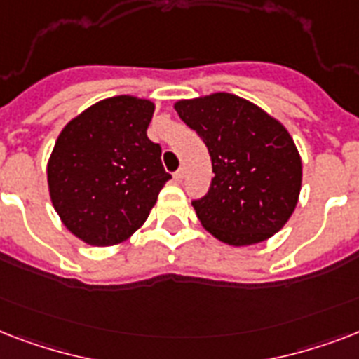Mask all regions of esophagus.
<instances>
[{
  "mask_svg": "<svg viewBox=\"0 0 359 359\" xmlns=\"http://www.w3.org/2000/svg\"><path fill=\"white\" fill-rule=\"evenodd\" d=\"M182 177H184V171H182V169H179V171H175L173 173L175 182H180V180H182Z\"/></svg>",
  "mask_w": 359,
  "mask_h": 359,
  "instance_id": "34e87169",
  "label": "esophagus"
}]
</instances>
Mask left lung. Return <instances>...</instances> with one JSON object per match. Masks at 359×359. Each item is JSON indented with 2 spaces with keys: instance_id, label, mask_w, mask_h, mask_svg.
Here are the masks:
<instances>
[{
  "instance_id": "8db88e82",
  "label": "left lung",
  "mask_w": 359,
  "mask_h": 359,
  "mask_svg": "<svg viewBox=\"0 0 359 359\" xmlns=\"http://www.w3.org/2000/svg\"><path fill=\"white\" fill-rule=\"evenodd\" d=\"M175 109L212 160L207 196L191 201L203 227L229 245L273 236L294 212L302 188V158L287 128L231 93L179 100Z\"/></svg>"
}]
</instances>
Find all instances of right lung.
<instances>
[{"label": "right lung", "mask_w": 359, "mask_h": 359, "mask_svg": "<svg viewBox=\"0 0 359 359\" xmlns=\"http://www.w3.org/2000/svg\"><path fill=\"white\" fill-rule=\"evenodd\" d=\"M154 104L111 97L59 134L48 160L50 199L63 225L91 245H115L145 224L171 179L162 149L147 137Z\"/></svg>", "instance_id": "right-lung-1"}]
</instances>
